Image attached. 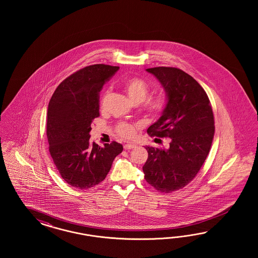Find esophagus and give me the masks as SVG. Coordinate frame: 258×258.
I'll list each match as a JSON object with an SVG mask.
<instances>
[{
    "mask_svg": "<svg viewBox=\"0 0 258 258\" xmlns=\"http://www.w3.org/2000/svg\"><path fill=\"white\" fill-rule=\"evenodd\" d=\"M135 148H136V146H135V145H132V144H125V145H124V149H125V150L135 149Z\"/></svg>",
    "mask_w": 258,
    "mask_h": 258,
    "instance_id": "1",
    "label": "esophagus"
}]
</instances>
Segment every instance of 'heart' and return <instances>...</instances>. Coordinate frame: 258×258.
<instances>
[{
    "instance_id": "1",
    "label": "heart",
    "mask_w": 258,
    "mask_h": 258,
    "mask_svg": "<svg viewBox=\"0 0 258 258\" xmlns=\"http://www.w3.org/2000/svg\"><path fill=\"white\" fill-rule=\"evenodd\" d=\"M123 88L128 97L135 104L143 102V109L151 115H159L166 107V99L164 96L158 95L148 97L149 87L147 82L139 78H131L123 82ZM116 133L125 139L133 138L135 134V126L133 124L121 122L116 126Z\"/></svg>"
}]
</instances>
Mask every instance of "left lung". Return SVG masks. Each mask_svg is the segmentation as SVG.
I'll list each match as a JSON object with an SVG mask.
<instances>
[{"label":"left lung","instance_id":"obj_1","mask_svg":"<svg viewBox=\"0 0 258 258\" xmlns=\"http://www.w3.org/2000/svg\"><path fill=\"white\" fill-rule=\"evenodd\" d=\"M160 81L167 103L162 116L148 128L150 136L170 138L167 149L146 147L145 179L158 191L184 187L203 166L211 149L215 121L210 100L194 78L173 67L147 69Z\"/></svg>","mask_w":258,"mask_h":258}]
</instances>
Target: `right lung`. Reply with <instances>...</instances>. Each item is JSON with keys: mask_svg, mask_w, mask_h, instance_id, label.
Masks as SVG:
<instances>
[{"mask_svg": "<svg viewBox=\"0 0 258 258\" xmlns=\"http://www.w3.org/2000/svg\"><path fill=\"white\" fill-rule=\"evenodd\" d=\"M118 69L105 64L80 69L63 80L49 102V151L63 180L73 187L89 189L105 180L123 151L114 141L103 148L90 143L91 124L99 116V92Z\"/></svg>", "mask_w": 258, "mask_h": 258, "instance_id": "add662e5", "label": "right lung"}]
</instances>
